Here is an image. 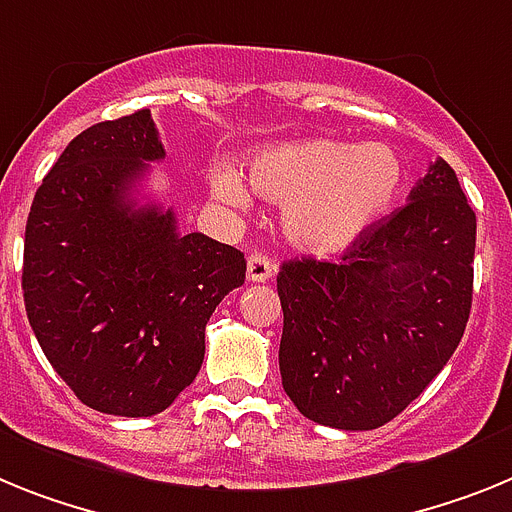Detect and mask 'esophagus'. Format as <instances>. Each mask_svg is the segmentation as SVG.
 I'll return each mask as SVG.
<instances>
[{
  "instance_id": "obj_1",
  "label": "esophagus",
  "mask_w": 512,
  "mask_h": 512,
  "mask_svg": "<svg viewBox=\"0 0 512 512\" xmlns=\"http://www.w3.org/2000/svg\"><path fill=\"white\" fill-rule=\"evenodd\" d=\"M275 273V265L268 255H262V252H252L247 257V281L252 283H265L270 281Z\"/></svg>"
}]
</instances>
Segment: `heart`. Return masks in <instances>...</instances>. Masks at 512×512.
<instances>
[{"instance_id": "1", "label": "heart", "mask_w": 512, "mask_h": 512, "mask_svg": "<svg viewBox=\"0 0 512 512\" xmlns=\"http://www.w3.org/2000/svg\"><path fill=\"white\" fill-rule=\"evenodd\" d=\"M252 188L283 206L288 242L309 255H335L379 221L402 193L404 167L386 144L306 139L260 151L250 162ZM221 201L244 206L234 175L216 180Z\"/></svg>"}]
</instances>
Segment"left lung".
<instances>
[{
	"label": "left lung",
	"instance_id": "obj_1",
	"mask_svg": "<svg viewBox=\"0 0 512 512\" xmlns=\"http://www.w3.org/2000/svg\"><path fill=\"white\" fill-rule=\"evenodd\" d=\"M474 244L477 216L438 159L407 206L368 226L340 262H283L278 363L296 410L373 430L420 397L464 337Z\"/></svg>",
	"mask_w": 512,
	"mask_h": 512
}]
</instances>
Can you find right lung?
Wrapping results in <instances>:
<instances>
[{"label": "right lung", "mask_w": 512, "mask_h": 512, "mask_svg": "<svg viewBox=\"0 0 512 512\" xmlns=\"http://www.w3.org/2000/svg\"><path fill=\"white\" fill-rule=\"evenodd\" d=\"M164 159L151 110L82 131L30 206L22 296L35 337L79 402L151 417L193 384L206 324L247 262L229 244L177 231L172 208L133 193Z\"/></svg>", "instance_id": "right-lung-1"}]
</instances>
